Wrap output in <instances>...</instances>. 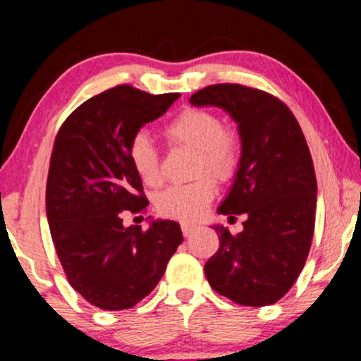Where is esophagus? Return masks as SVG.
<instances>
[{"instance_id":"obj_1","label":"esophagus","mask_w":361,"mask_h":361,"mask_svg":"<svg viewBox=\"0 0 361 361\" xmlns=\"http://www.w3.org/2000/svg\"><path fill=\"white\" fill-rule=\"evenodd\" d=\"M180 228H182V234H184L185 238H188V235H190L195 231V226L189 224V222H182Z\"/></svg>"}]
</instances>
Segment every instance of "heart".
Instances as JSON below:
<instances>
[{
    "label": "heart",
    "mask_w": 361,
    "mask_h": 361,
    "mask_svg": "<svg viewBox=\"0 0 361 361\" xmlns=\"http://www.w3.org/2000/svg\"><path fill=\"white\" fill-rule=\"evenodd\" d=\"M164 135L171 145L195 150L194 176H201L190 184L172 185L155 199V207L162 216L179 221H195L206 211L216 195L217 180L234 176L241 159L239 135L231 127L222 126L217 114L197 106L184 109L164 127ZM128 160L145 185H159L162 180L157 149L144 132L135 133L128 144Z\"/></svg>",
    "instance_id": "obj_1"
}]
</instances>
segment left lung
Wrapping results in <instances>:
<instances>
[{
	"mask_svg": "<svg viewBox=\"0 0 361 361\" xmlns=\"http://www.w3.org/2000/svg\"><path fill=\"white\" fill-rule=\"evenodd\" d=\"M221 106L239 126L243 152L221 214H244V229L214 226L219 249L204 266L219 295L244 306H268L291 289L314 233L317 177L308 144L288 105L268 92L217 83L190 97Z\"/></svg>",
	"mask_w": 361,
	"mask_h": 361,
	"instance_id": "obj_1",
	"label": "left lung"
}]
</instances>
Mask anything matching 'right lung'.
I'll return each instance as SVG.
<instances>
[{"label":"right lung","mask_w":361,"mask_h":361,"mask_svg":"<svg viewBox=\"0 0 361 361\" xmlns=\"http://www.w3.org/2000/svg\"><path fill=\"white\" fill-rule=\"evenodd\" d=\"M179 97L117 85L83 102L56 133L47 179L51 239L68 283L100 310H128L150 295L184 241L176 221L123 228V216L149 206L128 144Z\"/></svg>","instance_id":"add662e5"}]
</instances>
